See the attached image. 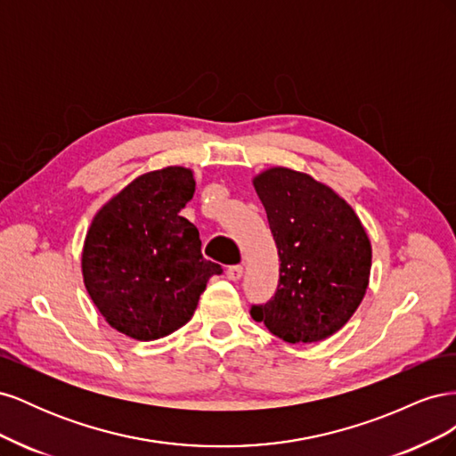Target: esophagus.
I'll return each instance as SVG.
<instances>
[{"label": "esophagus", "instance_id": "1", "mask_svg": "<svg viewBox=\"0 0 456 456\" xmlns=\"http://www.w3.org/2000/svg\"><path fill=\"white\" fill-rule=\"evenodd\" d=\"M226 275H228V280H232V281H240V280H241V275H243V266H241V265L228 266Z\"/></svg>", "mask_w": 456, "mask_h": 456}]
</instances>
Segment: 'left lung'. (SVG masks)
<instances>
[{"label":"left lung","mask_w":456,"mask_h":456,"mask_svg":"<svg viewBox=\"0 0 456 456\" xmlns=\"http://www.w3.org/2000/svg\"><path fill=\"white\" fill-rule=\"evenodd\" d=\"M280 255V281L251 317L285 342H320L346 325L365 297L370 241L337 191L306 173L272 167L255 176Z\"/></svg>","instance_id":"8db88e82"}]
</instances>
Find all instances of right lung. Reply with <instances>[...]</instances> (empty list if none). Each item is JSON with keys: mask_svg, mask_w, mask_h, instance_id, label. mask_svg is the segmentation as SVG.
I'll return each instance as SVG.
<instances>
[{"mask_svg": "<svg viewBox=\"0 0 456 456\" xmlns=\"http://www.w3.org/2000/svg\"><path fill=\"white\" fill-rule=\"evenodd\" d=\"M186 167L134 178L94 215L81 270L104 320L136 340H156L194 315L200 295L223 266L203 258L198 228L181 216L194 198Z\"/></svg>", "mask_w": 456, "mask_h": 456, "instance_id": "right-lung-1", "label": "right lung"}]
</instances>
